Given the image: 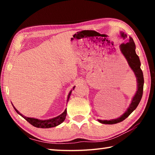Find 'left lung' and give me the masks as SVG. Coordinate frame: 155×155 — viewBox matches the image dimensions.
I'll list each match as a JSON object with an SVG mask.
<instances>
[{"instance_id":"left-lung-1","label":"left lung","mask_w":155,"mask_h":155,"mask_svg":"<svg viewBox=\"0 0 155 155\" xmlns=\"http://www.w3.org/2000/svg\"><path fill=\"white\" fill-rule=\"evenodd\" d=\"M120 36H121L123 39H126L127 38V35H126L124 32H122V31L120 32ZM135 48L136 47L135 42L131 37H129L128 40H127V42L123 43L120 46V51H121L122 54L125 57V59H127L128 65H129L130 69L133 70V72H134L135 77L137 78V91H136V93L134 96L133 97L132 101H131V103L129 107H128L127 111H126L121 116L117 117L116 119L111 120H98V121L102 123V124H114L123 121V120H124L127 117H128V115L137 108V107L138 106V104L141 101L143 94L144 80L143 72L141 71L140 68V60L137 54H136Z\"/></svg>"}]
</instances>
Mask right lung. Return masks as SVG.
Returning a JSON list of instances; mask_svg holds the SVG:
<instances>
[{"instance_id": "1", "label": "right lung", "mask_w": 155, "mask_h": 155, "mask_svg": "<svg viewBox=\"0 0 155 155\" xmlns=\"http://www.w3.org/2000/svg\"><path fill=\"white\" fill-rule=\"evenodd\" d=\"M74 87H75V86L74 87H73L72 90H74ZM72 90H70L69 94H68V96L67 98V102H68V101H69V98L70 97V95H71ZM13 107H14V108L15 110V111H16L18 114L21 115L22 117H24V118L27 120V122H29L31 124H32L33 127H37V128H48L57 127V126H58L60 124H61V123L64 121L65 119V117H66V115H67V110H66V109H65V111L63 112L61 114H60L59 115H58V116H57L55 117H53V118L48 119V120H39L37 118H33V117H26V116H25V115H23L22 114H20V113L15 108L14 106H13Z\"/></svg>"}]
</instances>
